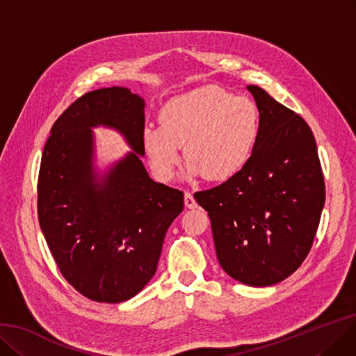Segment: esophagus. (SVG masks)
<instances>
[{
  "instance_id": "1",
  "label": "esophagus",
  "mask_w": 356,
  "mask_h": 356,
  "mask_svg": "<svg viewBox=\"0 0 356 356\" xmlns=\"http://www.w3.org/2000/svg\"><path fill=\"white\" fill-rule=\"evenodd\" d=\"M184 203H186V207H188V209H195L197 207V202H195L194 195L188 191L186 193V195H184Z\"/></svg>"
}]
</instances>
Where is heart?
I'll list each match as a JSON object with an SVG mask.
<instances>
[{
	"mask_svg": "<svg viewBox=\"0 0 356 356\" xmlns=\"http://www.w3.org/2000/svg\"><path fill=\"white\" fill-rule=\"evenodd\" d=\"M260 133V109L252 99L204 86L169 99L159 112V127H147L143 143L163 181L174 178L181 146L188 175L223 181L250 162Z\"/></svg>",
	"mask_w": 356,
	"mask_h": 356,
	"instance_id": "obj_1",
	"label": "heart"
}]
</instances>
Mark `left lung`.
<instances>
[{"label":"left lung","instance_id":"left-lung-1","mask_svg":"<svg viewBox=\"0 0 356 356\" xmlns=\"http://www.w3.org/2000/svg\"><path fill=\"white\" fill-rule=\"evenodd\" d=\"M261 133L250 162L210 190L194 193L209 211L218 260L250 286H272L302 264L314 243L325 186L305 120L259 86Z\"/></svg>","mask_w":356,"mask_h":356}]
</instances>
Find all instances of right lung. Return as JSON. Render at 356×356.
<instances>
[{"label":"right lung","instance_id":"add662e5","mask_svg":"<svg viewBox=\"0 0 356 356\" xmlns=\"http://www.w3.org/2000/svg\"><path fill=\"white\" fill-rule=\"evenodd\" d=\"M96 124L117 128L135 150L99 183L91 168ZM145 101L125 88L89 92L52 125L38 178V218L65 280L96 302L130 300L153 277L184 193L150 179Z\"/></svg>","mask_w":356,"mask_h":356}]
</instances>
